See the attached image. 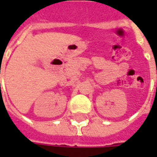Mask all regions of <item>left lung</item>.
<instances>
[{
	"instance_id": "1",
	"label": "left lung",
	"mask_w": 157,
	"mask_h": 157,
	"mask_svg": "<svg viewBox=\"0 0 157 157\" xmlns=\"http://www.w3.org/2000/svg\"><path fill=\"white\" fill-rule=\"evenodd\" d=\"M156 86H157V85H156Z\"/></svg>"
}]
</instances>
